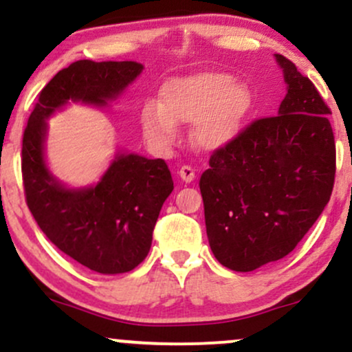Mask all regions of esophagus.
<instances>
[{"label":"esophagus","mask_w":352,"mask_h":352,"mask_svg":"<svg viewBox=\"0 0 352 352\" xmlns=\"http://www.w3.org/2000/svg\"><path fill=\"white\" fill-rule=\"evenodd\" d=\"M179 175L184 182H192L195 179V170H193V167H190V165H182Z\"/></svg>","instance_id":"1"}]
</instances>
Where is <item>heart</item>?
Listing matches in <instances>:
<instances>
[{
  "instance_id": "b5f03b06",
  "label": "heart",
  "mask_w": 352,
  "mask_h": 352,
  "mask_svg": "<svg viewBox=\"0 0 352 352\" xmlns=\"http://www.w3.org/2000/svg\"><path fill=\"white\" fill-rule=\"evenodd\" d=\"M162 104L142 109V129L148 142L165 147L175 139L177 124H193V140L207 151L232 142L253 109L252 91L225 72H201L168 82Z\"/></svg>"
}]
</instances>
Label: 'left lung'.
Here are the masks:
<instances>
[{
	"mask_svg": "<svg viewBox=\"0 0 352 352\" xmlns=\"http://www.w3.org/2000/svg\"><path fill=\"white\" fill-rule=\"evenodd\" d=\"M288 94L278 116L253 120L213 151L200 177L210 248L233 272L292 253L331 199L336 144L314 84L276 54Z\"/></svg>",
	"mask_w": 352,
	"mask_h": 352,
	"instance_id": "obj_1",
	"label": "left lung"
}]
</instances>
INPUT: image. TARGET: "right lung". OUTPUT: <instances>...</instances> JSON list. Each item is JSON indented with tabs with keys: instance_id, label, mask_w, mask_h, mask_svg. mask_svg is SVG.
Here are the masks:
<instances>
[{
	"instance_id": "right-lung-1",
	"label": "right lung",
	"mask_w": 352,
	"mask_h": 352,
	"mask_svg": "<svg viewBox=\"0 0 352 352\" xmlns=\"http://www.w3.org/2000/svg\"><path fill=\"white\" fill-rule=\"evenodd\" d=\"M140 72L134 60H76L43 87L23 134L24 195L36 223L60 252L102 274L131 272L145 260L172 173L162 159L122 153L96 187L64 188L44 164L46 119L67 100L104 106Z\"/></svg>"
}]
</instances>
